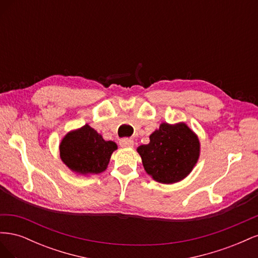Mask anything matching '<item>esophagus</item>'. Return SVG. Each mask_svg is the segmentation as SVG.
<instances>
[{
	"mask_svg": "<svg viewBox=\"0 0 258 258\" xmlns=\"http://www.w3.org/2000/svg\"><path fill=\"white\" fill-rule=\"evenodd\" d=\"M135 142L132 139H128V138H124V139H120L119 140V145L121 147H132L134 146Z\"/></svg>",
	"mask_w": 258,
	"mask_h": 258,
	"instance_id": "1",
	"label": "esophagus"
}]
</instances>
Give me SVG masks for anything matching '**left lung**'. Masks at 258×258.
Segmentation results:
<instances>
[{
    "label": "left lung",
    "instance_id": "left-lung-1",
    "mask_svg": "<svg viewBox=\"0 0 258 258\" xmlns=\"http://www.w3.org/2000/svg\"><path fill=\"white\" fill-rule=\"evenodd\" d=\"M138 153L155 181L172 184L190 173L199 158L200 143L184 122H163L150 136V143L138 147Z\"/></svg>",
    "mask_w": 258,
    "mask_h": 258
}]
</instances>
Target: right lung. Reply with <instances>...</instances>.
<instances>
[{"mask_svg": "<svg viewBox=\"0 0 258 258\" xmlns=\"http://www.w3.org/2000/svg\"><path fill=\"white\" fill-rule=\"evenodd\" d=\"M117 145L105 141L89 124L69 132L60 143V157L72 171L80 174H98L107 168Z\"/></svg>", "mask_w": 258, "mask_h": 258, "instance_id": "add662e5", "label": "right lung"}]
</instances>
